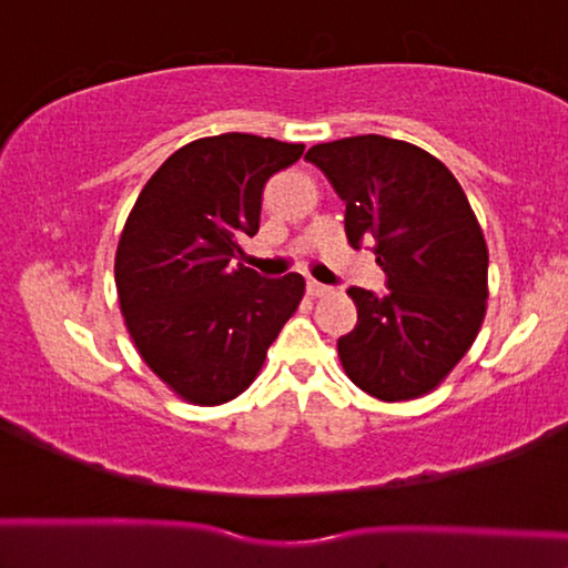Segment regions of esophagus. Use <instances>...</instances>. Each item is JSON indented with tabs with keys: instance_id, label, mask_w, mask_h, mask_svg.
I'll list each match as a JSON object with an SVG mask.
<instances>
[{
	"instance_id": "obj_1",
	"label": "esophagus",
	"mask_w": 568,
	"mask_h": 568,
	"mask_svg": "<svg viewBox=\"0 0 568 568\" xmlns=\"http://www.w3.org/2000/svg\"><path fill=\"white\" fill-rule=\"evenodd\" d=\"M307 293L312 297H322V295H329L332 287L324 285V283H317V281H307Z\"/></svg>"
}]
</instances>
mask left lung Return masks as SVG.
Segmentation results:
<instances>
[{"mask_svg": "<svg viewBox=\"0 0 568 568\" xmlns=\"http://www.w3.org/2000/svg\"><path fill=\"white\" fill-rule=\"evenodd\" d=\"M346 202L348 244H368L388 293L348 287L358 322L342 366L385 403L437 388L486 317L488 248L449 168L413 143L378 134L317 143L305 153Z\"/></svg>", "mask_w": 568, "mask_h": 568, "instance_id": "1", "label": "left lung"}]
</instances>
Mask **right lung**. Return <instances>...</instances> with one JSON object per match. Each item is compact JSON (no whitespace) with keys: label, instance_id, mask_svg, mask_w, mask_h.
<instances>
[{"label":"right lung","instance_id":"1","mask_svg":"<svg viewBox=\"0 0 568 568\" xmlns=\"http://www.w3.org/2000/svg\"><path fill=\"white\" fill-rule=\"evenodd\" d=\"M303 151L236 131L192 141L151 175L124 224L114 281L126 329L192 405L244 393L305 295L300 273L261 277L234 263L258 232L268 178Z\"/></svg>","mask_w":568,"mask_h":568}]
</instances>
